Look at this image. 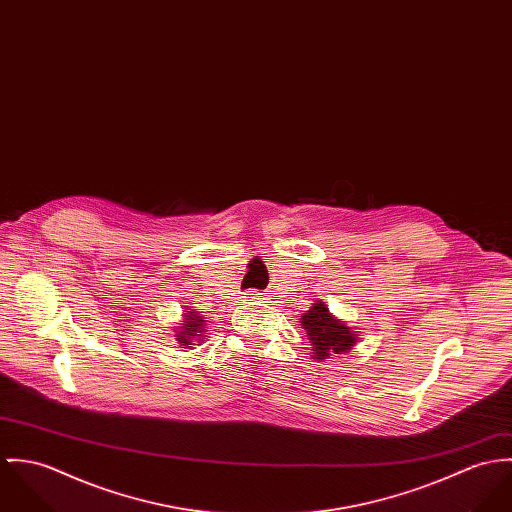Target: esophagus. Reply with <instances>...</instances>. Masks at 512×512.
Masks as SVG:
<instances>
[{"label":"esophagus","mask_w":512,"mask_h":512,"mask_svg":"<svg viewBox=\"0 0 512 512\" xmlns=\"http://www.w3.org/2000/svg\"><path fill=\"white\" fill-rule=\"evenodd\" d=\"M249 298H253V296H249Z\"/></svg>","instance_id":"obj_1"}]
</instances>
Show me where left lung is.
<instances>
[{"instance_id":"8db88e82","label":"left lung","mask_w":512,"mask_h":512,"mask_svg":"<svg viewBox=\"0 0 512 512\" xmlns=\"http://www.w3.org/2000/svg\"><path fill=\"white\" fill-rule=\"evenodd\" d=\"M302 326L314 343V359H326L332 353H345L355 343V334L328 312L324 302H316L302 316Z\"/></svg>"}]
</instances>
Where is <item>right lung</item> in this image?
<instances>
[{
	"label": "right lung",
	"instance_id": "right-lung-1",
	"mask_svg": "<svg viewBox=\"0 0 512 512\" xmlns=\"http://www.w3.org/2000/svg\"><path fill=\"white\" fill-rule=\"evenodd\" d=\"M204 322H206V320H202L200 316H196V312H188V316H186V324H182V330L176 334V340H178V343H182V345L190 347V345H192V341H194V337L200 341V338H202V332H204Z\"/></svg>",
	"mask_w": 512,
	"mask_h": 512
}]
</instances>
